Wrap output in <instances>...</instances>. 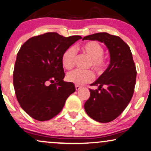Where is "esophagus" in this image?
<instances>
[{
	"mask_svg": "<svg viewBox=\"0 0 151 151\" xmlns=\"http://www.w3.org/2000/svg\"><path fill=\"white\" fill-rule=\"evenodd\" d=\"M81 88H82L81 86H78V85H75V88H76V90H80V89H81Z\"/></svg>",
	"mask_w": 151,
	"mask_h": 151,
	"instance_id": "1",
	"label": "esophagus"
}]
</instances>
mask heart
I'll use <instances>...</instances> for the list:
<instances>
[{"label": "heart", "instance_id": "obj_1", "mask_svg": "<svg viewBox=\"0 0 151 151\" xmlns=\"http://www.w3.org/2000/svg\"><path fill=\"white\" fill-rule=\"evenodd\" d=\"M81 48L90 58L89 66H91L98 74L103 73L107 66L106 60L104 57V47L97 42L89 41L82 45ZM75 57L76 50L74 47L66 49L61 57L63 67L66 69H71L74 66ZM67 78L69 81L80 85L91 81L94 79V74L90 70L75 69L68 74Z\"/></svg>", "mask_w": 151, "mask_h": 151}]
</instances>
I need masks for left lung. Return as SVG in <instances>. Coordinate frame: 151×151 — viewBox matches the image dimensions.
Here are the masks:
<instances>
[{
  "instance_id": "1",
  "label": "left lung",
  "mask_w": 151,
  "mask_h": 151,
  "mask_svg": "<svg viewBox=\"0 0 151 151\" xmlns=\"http://www.w3.org/2000/svg\"><path fill=\"white\" fill-rule=\"evenodd\" d=\"M83 40L104 43L110 52V61L104 73L90 86V96L84 104L88 115L101 123L116 119L127 107L134 93L137 71L132 52L117 36L106 32L86 36Z\"/></svg>"
}]
</instances>
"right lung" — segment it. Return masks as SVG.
<instances>
[{"label": "right lung", "instance_id": "right-lung-1", "mask_svg": "<svg viewBox=\"0 0 151 151\" xmlns=\"http://www.w3.org/2000/svg\"><path fill=\"white\" fill-rule=\"evenodd\" d=\"M81 39L47 32L30 38L20 48L13 73L14 87L21 107L35 119H51L75 92L72 82L63 81L61 57Z\"/></svg>", "mask_w": 151, "mask_h": 151}]
</instances>
